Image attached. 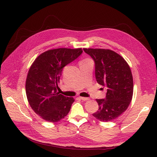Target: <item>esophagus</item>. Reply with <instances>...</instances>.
Wrapping results in <instances>:
<instances>
[{"instance_id":"obj_1","label":"esophagus","mask_w":157,"mask_h":157,"mask_svg":"<svg viewBox=\"0 0 157 157\" xmlns=\"http://www.w3.org/2000/svg\"><path fill=\"white\" fill-rule=\"evenodd\" d=\"M79 98L80 99H81L82 101H88L90 98H88V97H79Z\"/></svg>"}]
</instances>
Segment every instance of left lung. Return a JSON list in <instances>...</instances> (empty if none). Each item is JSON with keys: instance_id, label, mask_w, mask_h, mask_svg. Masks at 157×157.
<instances>
[{"instance_id": "8db88e82", "label": "left lung", "mask_w": 157, "mask_h": 157, "mask_svg": "<svg viewBox=\"0 0 157 157\" xmlns=\"http://www.w3.org/2000/svg\"><path fill=\"white\" fill-rule=\"evenodd\" d=\"M95 63L97 83L107 88L105 98L97 99L98 109L92 114L101 121L116 119L127 110L132 98L133 78L127 62L113 51L83 49Z\"/></svg>"}]
</instances>
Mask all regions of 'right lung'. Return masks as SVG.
Here are the masks:
<instances>
[{
  "label": "right lung",
  "mask_w": 157,
  "mask_h": 157,
  "mask_svg": "<svg viewBox=\"0 0 157 157\" xmlns=\"http://www.w3.org/2000/svg\"><path fill=\"white\" fill-rule=\"evenodd\" d=\"M81 48H59L40 54L32 63L26 80V94L32 109L43 120L57 122L67 115L74 100L57 92L65 65L78 58Z\"/></svg>",
  "instance_id": "right-lung-1"
}]
</instances>
